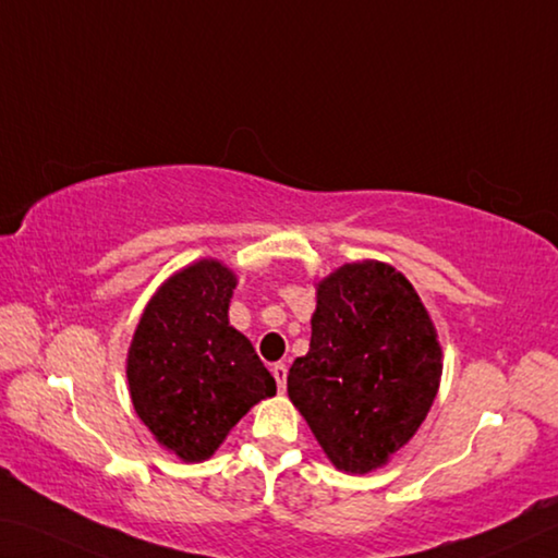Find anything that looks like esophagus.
I'll return each instance as SVG.
<instances>
[{"mask_svg": "<svg viewBox=\"0 0 558 558\" xmlns=\"http://www.w3.org/2000/svg\"><path fill=\"white\" fill-rule=\"evenodd\" d=\"M271 375H274V379H277V385H279L281 392H284V389H287V375H289L287 365H284V363L271 365Z\"/></svg>", "mask_w": 558, "mask_h": 558, "instance_id": "obj_1", "label": "esophagus"}]
</instances>
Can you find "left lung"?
I'll return each mask as SVG.
<instances>
[{
	"label": "left lung",
	"instance_id": "8db88e82",
	"mask_svg": "<svg viewBox=\"0 0 558 558\" xmlns=\"http://www.w3.org/2000/svg\"><path fill=\"white\" fill-rule=\"evenodd\" d=\"M441 343L402 271L365 259L318 281L289 399L338 471L369 473L409 444L441 383Z\"/></svg>",
	"mask_w": 558,
	"mask_h": 558
}]
</instances>
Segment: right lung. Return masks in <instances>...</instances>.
I'll use <instances>...</instances> for the list:
<instances>
[{"instance_id": "add662e5", "label": "right lung", "mask_w": 558, "mask_h": 558, "mask_svg": "<svg viewBox=\"0 0 558 558\" xmlns=\"http://www.w3.org/2000/svg\"><path fill=\"white\" fill-rule=\"evenodd\" d=\"M234 287L218 259L175 271L146 304L126 355L134 412L185 463L210 458L254 404L277 395L250 340L230 326Z\"/></svg>"}]
</instances>
